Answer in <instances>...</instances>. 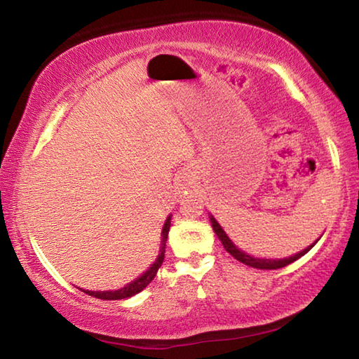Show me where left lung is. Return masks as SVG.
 <instances>
[{"label":"left lung","instance_id":"obj_1","mask_svg":"<svg viewBox=\"0 0 359 359\" xmlns=\"http://www.w3.org/2000/svg\"><path fill=\"white\" fill-rule=\"evenodd\" d=\"M210 222H212V228H214L215 234L218 236V239L222 241L224 250L233 255V257H234L236 259H238V261H241V263H244V264L250 266V267H257V269H280V267L288 266V264H291V263H294L296 259H299V258L302 257V255H306V253H307L309 250H311V248L318 242V239H317V241L313 242L312 245H309L307 248H304L302 252H299L297 255H294V257H290V258H283V259L253 258V257H250V255H247V253H244L242 250H239V248L236 247V245L233 244V242L229 241L226 233H224V231L222 229V226L217 223V220H215L214 217H210Z\"/></svg>","mask_w":359,"mask_h":359}]
</instances>
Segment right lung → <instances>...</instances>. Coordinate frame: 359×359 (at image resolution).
<instances>
[{
	"mask_svg": "<svg viewBox=\"0 0 359 359\" xmlns=\"http://www.w3.org/2000/svg\"><path fill=\"white\" fill-rule=\"evenodd\" d=\"M169 228H171V217H168V220L165 223V228H163V233H161V248H160V255H158V258L154 264H151L150 269L142 274L139 278H136L135 282H131L123 287L121 290H115V291H85V293L93 296V297H98V299H104V301H117V299H125V297H131L137 294L139 291H142L147 285L154 280L158 269H160L163 261H165V250H166V241H168V233H169Z\"/></svg>",
	"mask_w": 359,
	"mask_h": 359,
	"instance_id": "right-lung-1",
	"label": "right lung"
}]
</instances>
